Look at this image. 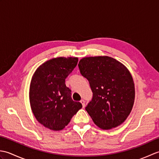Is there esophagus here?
Instances as JSON below:
<instances>
[{"mask_svg": "<svg viewBox=\"0 0 159 159\" xmlns=\"http://www.w3.org/2000/svg\"><path fill=\"white\" fill-rule=\"evenodd\" d=\"M80 103L82 104L83 107H85V100H80Z\"/></svg>", "mask_w": 159, "mask_h": 159, "instance_id": "obj_1", "label": "esophagus"}]
</instances>
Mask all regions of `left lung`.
Returning a JSON list of instances; mask_svg holds the SVG:
<instances>
[{"instance_id": "1", "label": "left lung", "mask_w": 159, "mask_h": 159, "mask_svg": "<svg viewBox=\"0 0 159 159\" xmlns=\"http://www.w3.org/2000/svg\"><path fill=\"white\" fill-rule=\"evenodd\" d=\"M79 67L93 92L85 109L93 122L103 130L120 126L129 116L134 101V84L129 70L108 56L85 57Z\"/></svg>"}]
</instances>
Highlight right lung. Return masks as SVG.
Instances as JSON below:
<instances>
[{"label":"right lung","mask_w":159,"mask_h":159,"mask_svg":"<svg viewBox=\"0 0 159 159\" xmlns=\"http://www.w3.org/2000/svg\"><path fill=\"white\" fill-rule=\"evenodd\" d=\"M77 57H57L47 61L32 77L29 100L36 120L52 130H61L82 108L73 101L66 79L77 65Z\"/></svg>","instance_id":"1"}]
</instances>
